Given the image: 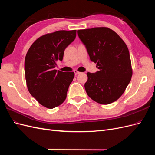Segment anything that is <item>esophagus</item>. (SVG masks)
<instances>
[{
    "mask_svg": "<svg viewBox=\"0 0 155 155\" xmlns=\"http://www.w3.org/2000/svg\"><path fill=\"white\" fill-rule=\"evenodd\" d=\"M81 72H78V70H74V74H75V75H76V76H77L78 74H80Z\"/></svg>",
    "mask_w": 155,
    "mask_h": 155,
    "instance_id": "34e87169",
    "label": "esophagus"
}]
</instances>
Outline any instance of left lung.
<instances>
[{"instance_id": "8db88e82", "label": "left lung", "mask_w": 155, "mask_h": 155, "mask_svg": "<svg viewBox=\"0 0 155 155\" xmlns=\"http://www.w3.org/2000/svg\"><path fill=\"white\" fill-rule=\"evenodd\" d=\"M92 61L99 71L87 74L85 84L88 96L98 104H110L125 92L133 75L129 51L122 39L107 27L79 30Z\"/></svg>"}]
</instances>
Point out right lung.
<instances>
[{"instance_id": "add662e5", "label": "right lung", "mask_w": 155, "mask_h": 155, "mask_svg": "<svg viewBox=\"0 0 155 155\" xmlns=\"http://www.w3.org/2000/svg\"><path fill=\"white\" fill-rule=\"evenodd\" d=\"M76 30H59L39 37L26 55L25 71L27 88L39 104L48 109L63 104L74 72L55 70L64 51L76 38Z\"/></svg>"}]
</instances>
